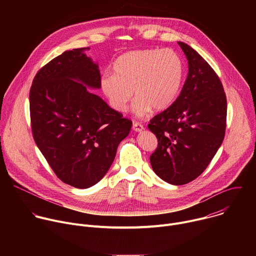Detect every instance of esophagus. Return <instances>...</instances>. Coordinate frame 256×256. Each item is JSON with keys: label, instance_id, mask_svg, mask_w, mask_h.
Segmentation results:
<instances>
[{"label": "esophagus", "instance_id": "esophagus-1", "mask_svg": "<svg viewBox=\"0 0 256 256\" xmlns=\"http://www.w3.org/2000/svg\"><path fill=\"white\" fill-rule=\"evenodd\" d=\"M132 128H134V132H142V130H144V126H142V124H140V122H134Z\"/></svg>", "mask_w": 256, "mask_h": 256}]
</instances>
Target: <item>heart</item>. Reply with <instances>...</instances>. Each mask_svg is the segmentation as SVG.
<instances>
[{"mask_svg": "<svg viewBox=\"0 0 256 256\" xmlns=\"http://www.w3.org/2000/svg\"><path fill=\"white\" fill-rule=\"evenodd\" d=\"M114 76L101 79V89L109 104L124 112L132 97L134 112L147 114L150 109L162 112L176 99L184 81V66L171 50H138L126 52L114 64Z\"/></svg>", "mask_w": 256, "mask_h": 256, "instance_id": "obj_1", "label": "heart"}]
</instances>
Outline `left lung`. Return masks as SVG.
Masks as SVG:
<instances>
[{
  "label": "left lung",
  "instance_id": "8db88e82",
  "mask_svg": "<svg viewBox=\"0 0 256 256\" xmlns=\"http://www.w3.org/2000/svg\"><path fill=\"white\" fill-rule=\"evenodd\" d=\"M188 75L177 99L148 124L158 140L150 156L154 172L174 186L186 184L208 167L225 136L227 98L214 68L194 48L178 42Z\"/></svg>",
  "mask_w": 256,
  "mask_h": 256
}]
</instances>
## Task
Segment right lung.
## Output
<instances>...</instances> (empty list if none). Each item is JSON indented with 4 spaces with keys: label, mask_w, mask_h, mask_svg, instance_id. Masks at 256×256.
I'll use <instances>...</instances> for the list:
<instances>
[{
    "label": "right lung",
    "mask_w": 256,
    "mask_h": 256,
    "mask_svg": "<svg viewBox=\"0 0 256 256\" xmlns=\"http://www.w3.org/2000/svg\"><path fill=\"white\" fill-rule=\"evenodd\" d=\"M84 50L44 66L29 92L33 138L58 178L77 188L103 178L132 124L86 87L100 88L101 76Z\"/></svg>",
    "instance_id": "right-lung-1"
}]
</instances>
